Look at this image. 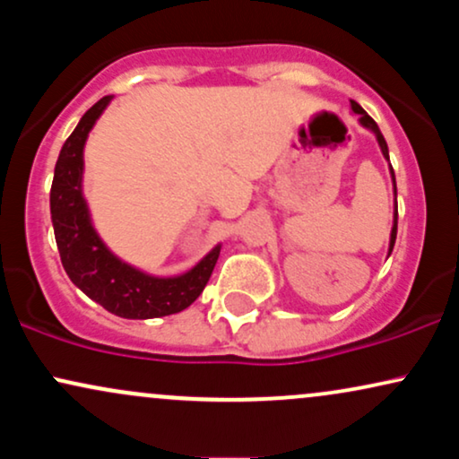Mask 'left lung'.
Segmentation results:
<instances>
[{"instance_id":"8db88e82","label":"left lung","mask_w":459,"mask_h":459,"mask_svg":"<svg viewBox=\"0 0 459 459\" xmlns=\"http://www.w3.org/2000/svg\"><path fill=\"white\" fill-rule=\"evenodd\" d=\"M351 109H354V114L360 116V125H362V127L371 129L373 134H376L377 144H380V149H382V155L386 157V160H388V146H386V140H384L382 131H380V127H377L376 120H373L371 116H368V114L365 112V109H362L360 105H358L356 101H351ZM391 177H393V183H394V172H393V168H391ZM394 196H397V186H394ZM394 239H397V198H394V222H393V230H391V247H388V255H391V252H393Z\"/></svg>"}]
</instances>
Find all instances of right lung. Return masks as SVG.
I'll return each mask as SVG.
<instances>
[{"mask_svg":"<svg viewBox=\"0 0 459 459\" xmlns=\"http://www.w3.org/2000/svg\"><path fill=\"white\" fill-rule=\"evenodd\" d=\"M109 101L112 97H103L82 116L56 161L49 203L62 265L75 287L118 317L152 319L181 313L207 287L220 246L192 270L172 278H157L135 270L108 250L91 222L82 175L83 144Z\"/></svg>","mask_w":459,"mask_h":459,"instance_id":"1","label":"right lung"}]
</instances>
